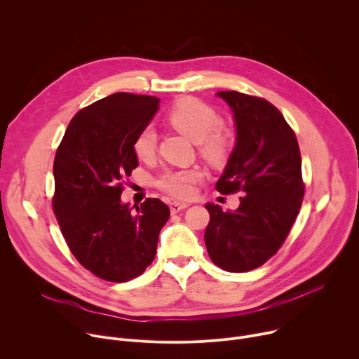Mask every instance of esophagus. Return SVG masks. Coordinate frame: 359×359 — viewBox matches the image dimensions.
Masks as SVG:
<instances>
[{"mask_svg":"<svg viewBox=\"0 0 359 359\" xmlns=\"http://www.w3.org/2000/svg\"><path fill=\"white\" fill-rule=\"evenodd\" d=\"M187 208H189V204H186V203H179V201L170 203V212L172 213H179L180 210H184Z\"/></svg>","mask_w":359,"mask_h":359,"instance_id":"34e87169","label":"esophagus"}]
</instances>
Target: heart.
<instances>
[{"mask_svg":"<svg viewBox=\"0 0 359 359\" xmlns=\"http://www.w3.org/2000/svg\"><path fill=\"white\" fill-rule=\"evenodd\" d=\"M166 121L177 132L196 142L198 156L206 163L220 168L230 159L236 133L231 128L220 125L219 114L203 100L193 96L180 97L168 111ZM156 144L155 130L144 128L135 136L132 149L139 161L149 162L156 155ZM200 179L201 172L196 168L166 170L156 180V186L176 198H190Z\"/></svg>","mask_w":359,"mask_h":359,"instance_id":"obj_1","label":"heart"}]
</instances>
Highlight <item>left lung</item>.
<instances>
[{
  "mask_svg": "<svg viewBox=\"0 0 359 359\" xmlns=\"http://www.w3.org/2000/svg\"><path fill=\"white\" fill-rule=\"evenodd\" d=\"M234 114L237 142L216 189L241 193L236 212L208 203L204 243L212 262L230 273L263 266L285 241L305 191L294 130L264 97L222 90Z\"/></svg>",
  "mask_w": 359,
  "mask_h": 359,
  "instance_id": "left-lung-1",
  "label": "left lung"
}]
</instances>
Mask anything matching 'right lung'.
Listing matches in <instances>:
<instances>
[{
	"instance_id": "add662e5",
	"label": "right lung",
	"mask_w": 359,
	"mask_h": 359,
	"mask_svg": "<svg viewBox=\"0 0 359 359\" xmlns=\"http://www.w3.org/2000/svg\"><path fill=\"white\" fill-rule=\"evenodd\" d=\"M156 96L118 92L81 109L54 161L53 208L75 259L93 276L126 283L144 273L170 216L159 198L136 212L121 201L123 179L137 168L132 143L159 108Z\"/></svg>"
}]
</instances>
